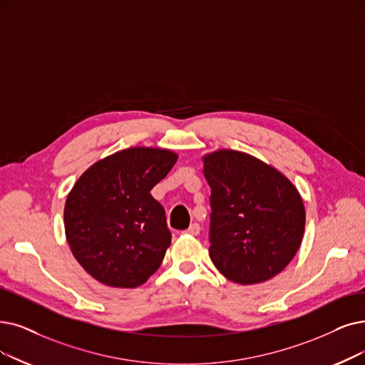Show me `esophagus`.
Here are the masks:
<instances>
[{"mask_svg": "<svg viewBox=\"0 0 365 365\" xmlns=\"http://www.w3.org/2000/svg\"><path fill=\"white\" fill-rule=\"evenodd\" d=\"M185 233H188V235H193V237H197L200 233V226L197 223H193L190 227H188L185 230Z\"/></svg>", "mask_w": 365, "mask_h": 365, "instance_id": "obj_1", "label": "esophagus"}]
</instances>
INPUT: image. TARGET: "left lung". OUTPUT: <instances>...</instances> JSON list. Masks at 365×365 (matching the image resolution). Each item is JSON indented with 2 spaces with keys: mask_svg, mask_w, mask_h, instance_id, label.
Returning <instances> with one entry per match:
<instances>
[{
  "mask_svg": "<svg viewBox=\"0 0 365 365\" xmlns=\"http://www.w3.org/2000/svg\"><path fill=\"white\" fill-rule=\"evenodd\" d=\"M211 187L210 257L227 280L264 283L280 274L299 250L304 202L286 175L233 150L202 157Z\"/></svg>",
  "mask_w": 365,
  "mask_h": 365,
  "instance_id": "obj_1",
  "label": "left lung"
}]
</instances>
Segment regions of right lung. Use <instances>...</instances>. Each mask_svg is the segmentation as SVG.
<instances>
[{
	"label": "right lung",
	"instance_id": "right-lung-1",
	"mask_svg": "<svg viewBox=\"0 0 365 365\" xmlns=\"http://www.w3.org/2000/svg\"><path fill=\"white\" fill-rule=\"evenodd\" d=\"M177 160L165 148H127L98 160L73 185L66 238L79 265L101 284L133 289L162 265L170 232L150 192Z\"/></svg>",
	"mask_w": 365,
	"mask_h": 365
}]
</instances>
